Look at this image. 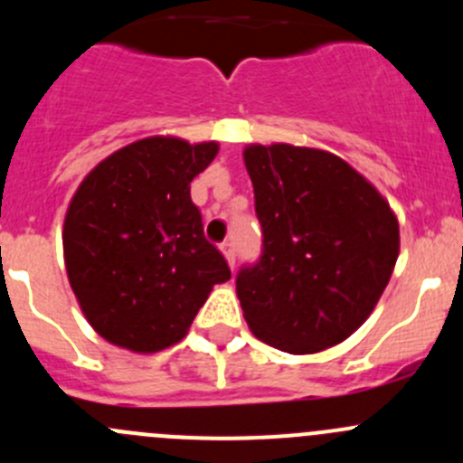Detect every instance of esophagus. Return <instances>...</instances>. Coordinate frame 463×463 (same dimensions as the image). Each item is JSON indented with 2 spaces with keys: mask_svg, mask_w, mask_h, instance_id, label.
<instances>
[{
  "mask_svg": "<svg viewBox=\"0 0 463 463\" xmlns=\"http://www.w3.org/2000/svg\"><path fill=\"white\" fill-rule=\"evenodd\" d=\"M219 250H222L223 258H226L228 266H231V269H235V246H232V241H223V244L219 246Z\"/></svg>",
  "mask_w": 463,
  "mask_h": 463,
  "instance_id": "34e87169",
  "label": "esophagus"
}]
</instances>
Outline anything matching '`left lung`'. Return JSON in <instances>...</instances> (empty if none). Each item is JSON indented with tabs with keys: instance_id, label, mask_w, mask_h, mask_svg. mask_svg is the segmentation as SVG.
I'll return each mask as SVG.
<instances>
[{
	"instance_id": "obj_1",
	"label": "left lung",
	"mask_w": 463,
	"mask_h": 463,
	"mask_svg": "<svg viewBox=\"0 0 463 463\" xmlns=\"http://www.w3.org/2000/svg\"><path fill=\"white\" fill-rule=\"evenodd\" d=\"M264 253L237 275L250 331L288 354L347 340L381 300L401 250L399 219L372 181L318 147H244Z\"/></svg>"
}]
</instances>
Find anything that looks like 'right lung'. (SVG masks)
Returning a JSON list of instances; mask_svg holds the SVG:
<instances>
[{"mask_svg":"<svg viewBox=\"0 0 463 463\" xmlns=\"http://www.w3.org/2000/svg\"><path fill=\"white\" fill-rule=\"evenodd\" d=\"M219 143L147 137L116 149L80 181L62 226L67 278L107 343L156 354L185 338L226 260L203 237L190 181Z\"/></svg>","mask_w":463,"mask_h":463,"instance_id":"1","label":"right lung"}]
</instances>
